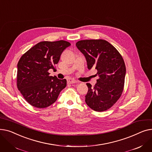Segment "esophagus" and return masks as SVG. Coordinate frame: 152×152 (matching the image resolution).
Returning <instances> with one entry per match:
<instances>
[{
    "mask_svg": "<svg viewBox=\"0 0 152 152\" xmlns=\"http://www.w3.org/2000/svg\"><path fill=\"white\" fill-rule=\"evenodd\" d=\"M67 82L69 84H75V83H77V81H76L75 79H71V78H69L67 79Z\"/></svg>",
    "mask_w": 152,
    "mask_h": 152,
    "instance_id": "esophagus-1",
    "label": "esophagus"
}]
</instances>
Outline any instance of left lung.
I'll list each match as a JSON object with an SVG mask.
<instances>
[{
  "label": "left lung",
  "mask_w": 152,
  "mask_h": 152,
  "mask_svg": "<svg viewBox=\"0 0 152 152\" xmlns=\"http://www.w3.org/2000/svg\"><path fill=\"white\" fill-rule=\"evenodd\" d=\"M76 45L84 55L87 68H95L99 76L94 87L86 84V104L94 111H106L118 101L123 91L126 66L122 56L105 40H83Z\"/></svg>",
  "instance_id": "obj_1"
}]
</instances>
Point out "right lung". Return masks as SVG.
Segmentation results:
<instances>
[{"instance_id":"right-lung-1","label":"right lung","mask_w":152,"mask_h":152,"mask_svg":"<svg viewBox=\"0 0 152 152\" xmlns=\"http://www.w3.org/2000/svg\"><path fill=\"white\" fill-rule=\"evenodd\" d=\"M71 45L67 41H42L22 55L17 65V87L30 105L44 108L57 100L66 86L65 79L49 76L62 52Z\"/></svg>"}]
</instances>
